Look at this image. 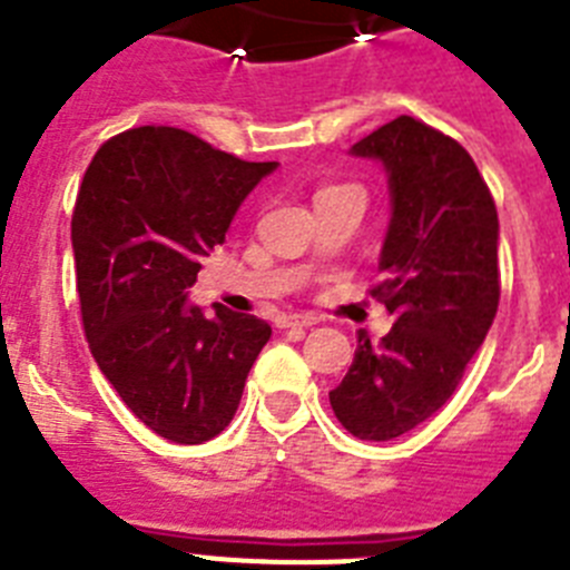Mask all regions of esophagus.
Masks as SVG:
<instances>
[{"instance_id":"esophagus-1","label":"esophagus","mask_w":570,"mask_h":570,"mask_svg":"<svg viewBox=\"0 0 570 570\" xmlns=\"http://www.w3.org/2000/svg\"><path fill=\"white\" fill-rule=\"evenodd\" d=\"M316 316H308V314H294V316H282L279 320V328H314L316 325Z\"/></svg>"}]
</instances>
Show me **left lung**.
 Segmentation results:
<instances>
[{
	"label": "left lung",
	"instance_id": "8db88e82",
	"mask_svg": "<svg viewBox=\"0 0 570 570\" xmlns=\"http://www.w3.org/2000/svg\"><path fill=\"white\" fill-rule=\"evenodd\" d=\"M387 174L391 223L371 296L394 328L360 331L331 407L360 440L387 442L434 416L460 385L500 305V219L485 179L456 139L396 116L351 148Z\"/></svg>",
	"mask_w": 570,
	"mask_h": 570
}]
</instances>
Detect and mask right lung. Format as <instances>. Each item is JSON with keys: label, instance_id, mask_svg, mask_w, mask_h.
Here are the masks:
<instances>
[{"label": "right lung", "instance_id": "add662e5", "mask_svg": "<svg viewBox=\"0 0 570 570\" xmlns=\"http://www.w3.org/2000/svg\"><path fill=\"white\" fill-rule=\"evenodd\" d=\"M276 163H245L179 128L125 130L97 150L70 239L90 354L154 434L199 445L234 420L271 325L188 302L245 196Z\"/></svg>", "mask_w": 570, "mask_h": 570}]
</instances>
